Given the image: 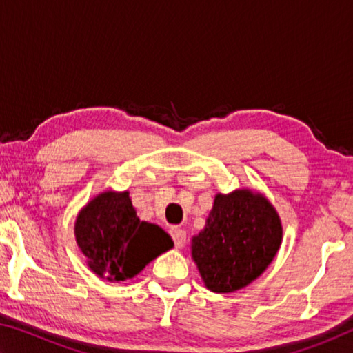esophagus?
Instances as JSON below:
<instances>
[{"mask_svg": "<svg viewBox=\"0 0 353 353\" xmlns=\"http://www.w3.org/2000/svg\"><path fill=\"white\" fill-rule=\"evenodd\" d=\"M170 232H171L172 240H174L176 248L181 249L185 246V244H187V232L181 229V227H171Z\"/></svg>", "mask_w": 353, "mask_h": 353, "instance_id": "34e87169", "label": "esophagus"}]
</instances>
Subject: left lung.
<instances>
[{"instance_id": "1", "label": "left lung", "mask_w": 353, "mask_h": 353, "mask_svg": "<svg viewBox=\"0 0 353 353\" xmlns=\"http://www.w3.org/2000/svg\"><path fill=\"white\" fill-rule=\"evenodd\" d=\"M282 223L265 196L248 188L214 196L191 256L213 292H234L260 277L282 244Z\"/></svg>"}]
</instances>
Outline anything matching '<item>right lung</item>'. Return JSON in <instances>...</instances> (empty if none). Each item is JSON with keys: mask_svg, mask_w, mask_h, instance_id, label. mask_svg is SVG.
<instances>
[{"mask_svg": "<svg viewBox=\"0 0 353 353\" xmlns=\"http://www.w3.org/2000/svg\"><path fill=\"white\" fill-rule=\"evenodd\" d=\"M76 243L98 277L124 282L174 243L162 227L140 221L129 191H104L82 208L74 224Z\"/></svg>", "mask_w": 353, "mask_h": 353, "instance_id": "obj_1", "label": "right lung"}]
</instances>
